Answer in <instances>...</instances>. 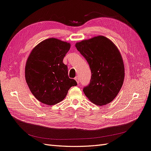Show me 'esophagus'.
<instances>
[{"label":"esophagus","mask_w":151,"mask_h":151,"mask_svg":"<svg viewBox=\"0 0 151 151\" xmlns=\"http://www.w3.org/2000/svg\"><path fill=\"white\" fill-rule=\"evenodd\" d=\"M75 80H76V81H77V83H78V84H79L80 81H79V78H78V77H76V78H75Z\"/></svg>","instance_id":"1"}]
</instances>
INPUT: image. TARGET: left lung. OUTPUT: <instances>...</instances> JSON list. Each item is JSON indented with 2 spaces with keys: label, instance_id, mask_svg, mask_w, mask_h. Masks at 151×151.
<instances>
[{
  "label": "left lung",
  "instance_id": "8db88e82",
  "mask_svg": "<svg viewBox=\"0 0 151 151\" xmlns=\"http://www.w3.org/2000/svg\"><path fill=\"white\" fill-rule=\"evenodd\" d=\"M76 47L90 66V84L83 91L93 103L104 106L118 95L124 79V65L118 48L103 36L76 43Z\"/></svg>",
  "mask_w": 151,
  "mask_h": 151
}]
</instances>
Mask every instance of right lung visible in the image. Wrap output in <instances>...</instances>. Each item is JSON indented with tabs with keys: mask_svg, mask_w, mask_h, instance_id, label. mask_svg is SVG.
I'll return each mask as SVG.
<instances>
[{
	"mask_svg": "<svg viewBox=\"0 0 151 151\" xmlns=\"http://www.w3.org/2000/svg\"><path fill=\"white\" fill-rule=\"evenodd\" d=\"M70 44L56 38H48L31 51L25 65V77L31 93L42 103L54 105L62 101L74 79L68 76V67L63 63Z\"/></svg>",
	"mask_w": 151,
	"mask_h": 151,
	"instance_id": "obj_1",
	"label": "right lung"
}]
</instances>
